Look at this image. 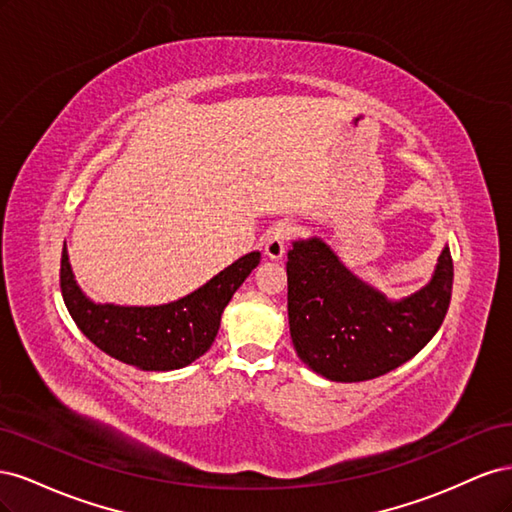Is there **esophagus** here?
I'll return each instance as SVG.
<instances>
[{
  "instance_id": "esophagus-1",
  "label": "esophagus",
  "mask_w": 512,
  "mask_h": 512,
  "mask_svg": "<svg viewBox=\"0 0 512 512\" xmlns=\"http://www.w3.org/2000/svg\"><path fill=\"white\" fill-rule=\"evenodd\" d=\"M292 232H294V226L290 222H280V224H275L271 228L267 243H265V254L271 260H282L284 258L286 245H288V239L292 237Z\"/></svg>"
}]
</instances>
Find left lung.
Here are the masks:
<instances>
[{
  "mask_svg": "<svg viewBox=\"0 0 512 512\" xmlns=\"http://www.w3.org/2000/svg\"><path fill=\"white\" fill-rule=\"evenodd\" d=\"M286 273L294 350L333 382L371 380L410 361L438 333L453 292L448 245L429 284L399 301L359 280L318 237L292 243Z\"/></svg>",
  "mask_w": 512,
  "mask_h": 512,
  "instance_id": "obj_1",
  "label": "left lung"
}]
</instances>
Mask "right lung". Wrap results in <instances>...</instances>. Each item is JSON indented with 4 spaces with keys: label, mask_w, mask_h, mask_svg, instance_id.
I'll use <instances>...</instances> for the list:
<instances>
[{
    "label": "right lung",
    "mask_w": 512,
    "mask_h": 512,
    "mask_svg": "<svg viewBox=\"0 0 512 512\" xmlns=\"http://www.w3.org/2000/svg\"><path fill=\"white\" fill-rule=\"evenodd\" d=\"M260 262L250 252L198 290L164 305L96 303L76 284L64 243L61 294L76 327L113 359L143 371H173L203 356L220 329L224 307Z\"/></svg>",
    "instance_id": "right-lung-1"
}]
</instances>
